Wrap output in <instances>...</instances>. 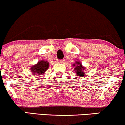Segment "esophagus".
<instances>
[{
    "mask_svg": "<svg viewBox=\"0 0 125 125\" xmlns=\"http://www.w3.org/2000/svg\"><path fill=\"white\" fill-rule=\"evenodd\" d=\"M59 62H61V63H63V62H64V61H65V60H59Z\"/></svg>",
    "mask_w": 125,
    "mask_h": 125,
    "instance_id": "obj_1",
    "label": "esophagus"
}]
</instances>
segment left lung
<instances>
[{"instance_id":"left-lung-1","label":"left lung","mask_w":125,"mask_h":125,"mask_svg":"<svg viewBox=\"0 0 125 125\" xmlns=\"http://www.w3.org/2000/svg\"><path fill=\"white\" fill-rule=\"evenodd\" d=\"M74 66H75L74 71L76 73L77 75H78L80 77H83L85 75L84 71V70H85V67H84L81 64V63L79 61H76L73 64Z\"/></svg>"}]
</instances>
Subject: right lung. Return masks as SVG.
Segmentation results:
<instances>
[{"instance_id":"1","label":"right lung","mask_w":125,"mask_h":125,"mask_svg":"<svg viewBox=\"0 0 125 125\" xmlns=\"http://www.w3.org/2000/svg\"><path fill=\"white\" fill-rule=\"evenodd\" d=\"M49 62L47 61L41 60L38 62L35 65H33L31 68V71H32L33 75H39L38 76H42L43 74L45 73L49 67Z\"/></svg>"}]
</instances>
